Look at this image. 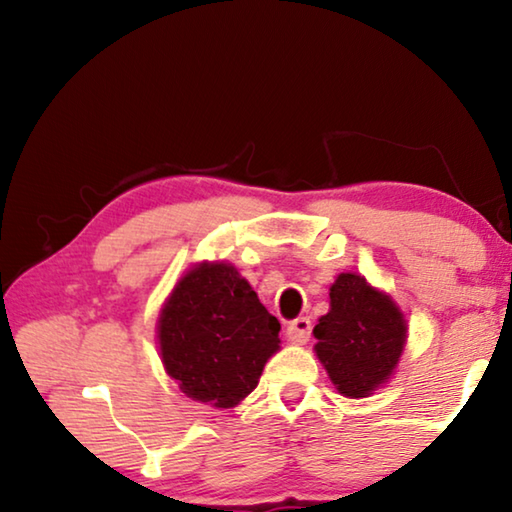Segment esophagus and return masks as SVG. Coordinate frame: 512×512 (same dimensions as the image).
Segmentation results:
<instances>
[{"instance_id":"esophagus-1","label":"esophagus","mask_w":512,"mask_h":512,"mask_svg":"<svg viewBox=\"0 0 512 512\" xmlns=\"http://www.w3.org/2000/svg\"><path fill=\"white\" fill-rule=\"evenodd\" d=\"M309 334H311V320L305 316L291 320L287 325V336L291 343H307Z\"/></svg>"}]
</instances>
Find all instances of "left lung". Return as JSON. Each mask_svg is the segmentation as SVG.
<instances>
[{
	"label": "left lung",
	"mask_w": 512,
	"mask_h": 512,
	"mask_svg": "<svg viewBox=\"0 0 512 512\" xmlns=\"http://www.w3.org/2000/svg\"><path fill=\"white\" fill-rule=\"evenodd\" d=\"M316 357L336 391L368 397L386 384L402 357L406 320L391 296L357 273H341L329 287V311L314 327Z\"/></svg>",
	"instance_id": "obj_1"
}]
</instances>
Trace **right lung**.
<instances>
[{
    "instance_id": "obj_1",
    "label": "right lung",
    "mask_w": 512,
    "mask_h": 512,
    "mask_svg": "<svg viewBox=\"0 0 512 512\" xmlns=\"http://www.w3.org/2000/svg\"><path fill=\"white\" fill-rule=\"evenodd\" d=\"M280 320L232 264L203 262L173 287L158 318L164 370L180 391L216 409L255 391L280 350Z\"/></svg>"
}]
</instances>
